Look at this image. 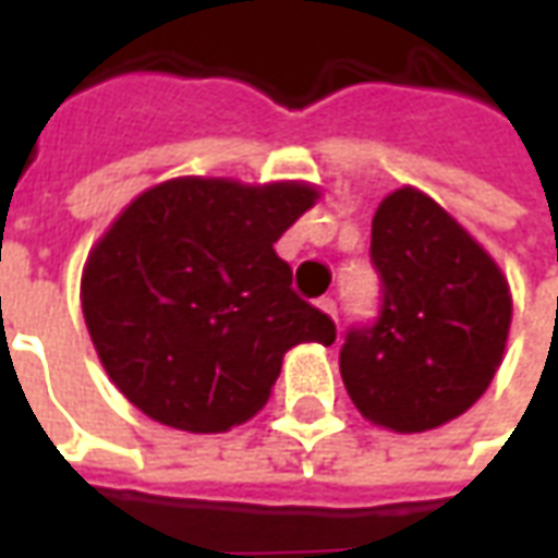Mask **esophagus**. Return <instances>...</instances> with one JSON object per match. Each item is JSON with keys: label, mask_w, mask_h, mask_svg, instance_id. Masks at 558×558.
Wrapping results in <instances>:
<instances>
[{"label": "esophagus", "mask_w": 558, "mask_h": 558, "mask_svg": "<svg viewBox=\"0 0 558 558\" xmlns=\"http://www.w3.org/2000/svg\"><path fill=\"white\" fill-rule=\"evenodd\" d=\"M319 307H323V311H326V314L331 316V319H338V302H335L331 295H326V299H319Z\"/></svg>", "instance_id": "1"}]
</instances>
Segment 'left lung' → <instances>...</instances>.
<instances>
[{
	"label": "left lung",
	"mask_w": 558,
	"mask_h": 558,
	"mask_svg": "<svg viewBox=\"0 0 558 558\" xmlns=\"http://www.w3.org/2000/svg\"><path fill=\"white\" fill-rule=\"evenodd\" d=\"M379 316L352 326L340 376L355 410L398 433L433 430L487 391L511 326V292L490 254L415 187L374 215Z\"/></svg>",
	"instance_id": "left-lung-1"
}]
</instances>
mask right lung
<instances>
[{
    "label": "right lung",
    "mask_w": 558,
    "mask_h": 558,
    "mask_svg": "<svg viewBox=\"0 0 558 558\" xmlns=\"http://www.w3.org/2000/svg\"><path fill=\"white\" fill-rule=\"evenodd\" d=\"M302 182L172 179L92 247L80 299L104 371L148 418L223 433L266 407L283 352L335 343L275 242L314 206Z\"/></svg>",
    "instance_id": "obj_1"
}]
</instances>
